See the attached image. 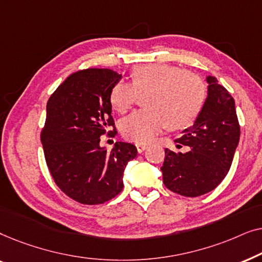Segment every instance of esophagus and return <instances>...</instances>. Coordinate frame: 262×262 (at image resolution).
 Listing matches in <instances>:
<instances>
[{
    "label": "esophagus",
    "mask_w": 262,
    "mask_h": 262,
    "mask_svg": "<svg viewBox=\"0 0 262 262\" xmlns=\"http://www.w3.org/2000/svg\"><path fill=\"white\" fill-rule=\"evenodd\" d=\"M136 148H137V151L141 154L144 151L146 148H148V145L144 144V143H136Z\"/></svg>",
    "instance_id": "obj_1"
}]
</instances>
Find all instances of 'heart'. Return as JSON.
<instances>
[{"label": "heart", "mask_w": 262, "mask_h": 262, "mask_svg": "<svg viewBox=\"0 0 262 262\" xmlns=\"http://www.w3.org/2000/svg\"><path fill=\"white\" fill-rule=\"evenodd\" d=\"M131 85L118 82L110 93V102L118 113H126L137 94H144L145 108L121 120L125 138L148 143L168 126L170 130L187 127L199 116L206 99V87L198 75L171 64L137 66L130 73Z\"/></svg>", "instance_id": "heart-1"}]
</instances>
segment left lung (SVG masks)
Wrapping results in <instances>:
<instances>
[{
    "label": "left lung",
    "mask_w": 262,
    "mask_h": 262,
    "mask_svg": "<svg viewBox=\"0 0 262 262\" xmlns=\"http://www.w3.org/2000/svg\"><path fill=\"white\" fill-rule=\"evenodd\" d=\"M207 95L192 126L181 132L178 143L187 152L166 149L161 167L168 189L184 196L211 192L230 169L239 141V125L235 100L216 77L206 76Z\"/></svg>",
    "instance_id": "obj_1"
}]
</instances>
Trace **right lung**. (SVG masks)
I'll list each match as a JSON object with an SVG mask.
<instances>
[{"label": "right lung", "instance_id": "obj_1", "mask_svg": "<svg viewBox=\"0 0 262 262\" xmlns=\"http://www.w3.org/2000/svg\"><path fill=\"white\" fill-rule=\"evenodd\" d=\"M120 80L121 74L110 69L77 71L46 105V163L57 186L81 204H102L119 194L126 164L137 156L130 143L117 142L111 151L100 145V137L114 126L110 93Z\"/></svg>", "mask_w": 262, "mask_h": 262}]
</instances>
